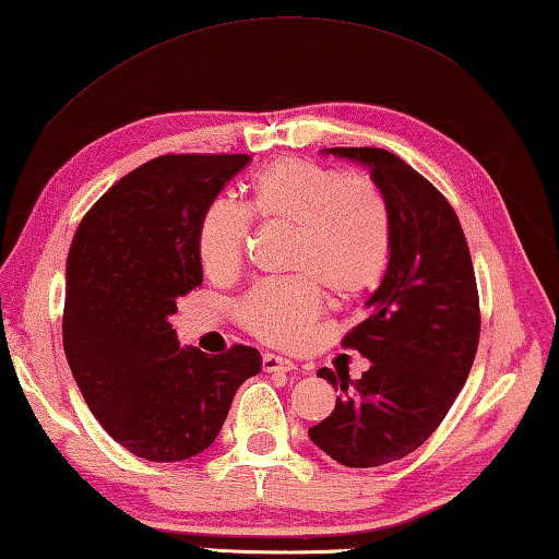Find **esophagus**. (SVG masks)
Returning <instances> with one entry per match:
<instances>
[{"instance_id":"obj_1","label":"esophagus","mask_w":559,"mask_h":559,"mask_svg":"<svg viewBox=\"0 0 559 559\" xmlns=\"http://www.w3.org/2000/svg\"><path fill=\"white\" fill-rule=\"evenodd\" d=\"M261 367H263V372H293L296 370V365H293L290 359L278 357V355H263Z\"/></svg>"}]
</instances>
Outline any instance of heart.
Wrapping results in <instances>:
<instances>
[{
	"instance_id": "b5f03b06",
	"label": "heart",
	"mask_w": 559,
	"mask_h": 559,
	"mask_svg": "<svg viewBox=\"0 0 559 559\" xmlns=\"http://www.w3.org/2000/svg\"><path fill=\"white\" fill-rule=\"evenodd\" d=\"M251 212L263 224L293 229L286 269L290 278L261 281L236 306L253 337L278 347H300L320 318V292L349 306L382 286L394 253V214L384 192L345 169L310 159H278L253 179ZM251 234L243 204L210 202L197 251L206 273L231 276L241 266Z\"/></svg>"
}]
</instances>
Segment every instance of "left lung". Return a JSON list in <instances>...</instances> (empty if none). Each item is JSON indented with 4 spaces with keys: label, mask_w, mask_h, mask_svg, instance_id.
<instances>
[{
    "label": "left lung",
    "mask_w": 559,
    "mask_h": 559,
    "mask_svg": "<svg viewBox=\"0 0 559 559\" xmlns=\"http://www.w3.org/2000/svg\"><path fill=\"white\" fill-rule=\"evenodd\" d=\"M328 153L370 167L394 214V253L370 313L343 337L370 370L355 382L318 370L340 396L308 437L343 466L372 468L419 449L449 414L478 349V288L459 216L429 179L390 150Z\"/></svg>",
    "instance_id": "obj_1"
}]
</instances>
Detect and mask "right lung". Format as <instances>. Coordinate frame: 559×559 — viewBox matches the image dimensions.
Masks as SVG:
<instances>
[{
    "label": "right lung",
    "instance_id": "add662e5",
    "mask_svg": "<svg viewBox=\"0 0 559 559\" xmlns=\"http://www.w3.org/2000/svg\"><path fill=\"white\" fill-rule=\"evenodd\" d=\"M249 155H163L83 216L66 261L63 349L88 409L120 447L173 463L202 453L259 374L257 347H179L169 316L202 283L197 231Z\"/></svg>",
    "mask_w": 559,
    "mask_h": 559
}]
</instances>
